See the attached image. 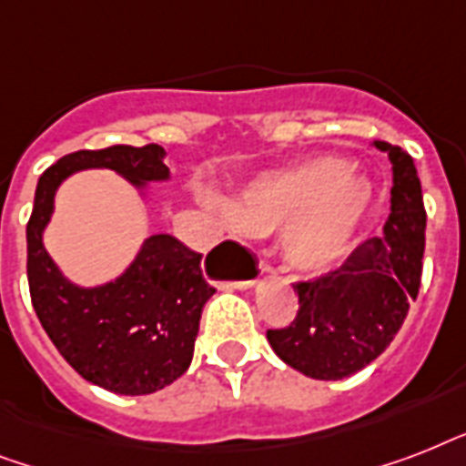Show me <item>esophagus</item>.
Returning <instances> with one entry per match:
<instances>
[{
	"instance_id": "34e87169",
	"label": "esophagus",
	"mask_w": 466,
	"mask_h": 466,
	"mask_svg": "<svg viewBox=\"0 0 466 466\" xmlns=\"http://www.w3.org/2000/svg\"><path fill=\"white\" fill-rule=\"evenodd\" d=\"M258 268H261V273H268V270H273L270 268V263H266V261H261V266H258Z\"/></svg>"
}]
</instances>
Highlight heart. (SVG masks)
Returning a JSON list of instances; mask_svg holds the SVG:
<instances>
[{"instance_id":"obj_1","label":"heart","mask_w":466,"mask_h":466,"mask_svg":"<svg viewBox=\"0 0 466 466\" xmlns=\"http://www.w3.org/2000/svg\"><path fill=\"white\" fill-rule=\"evenodd\" d=\"M350 168L346 157L321 155L263 174L229 200V215L248 234L278 232L292 270L321 273L343 256L370 205V183Z\"/></svg>"}]
</instances>
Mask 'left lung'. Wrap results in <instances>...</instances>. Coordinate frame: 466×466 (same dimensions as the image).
I'll list each match as a JSON object with an SVG mask.
<instances>
[{
  "label": "left lung",
  "instance_id": "left-lung-1",
  "mask_svg": "<svg viewBox=\"0 0 466 466\" xmlns=\"http://www.w3.org/2000/svg\"><path fill=\"white\" fill-rule=\"evenodd\" d=\"M394 164L384 237L362 244L324 276L292 283L299 307L290 324L268 329V343L290 368L314 380H343L384 353L419 298L426 208L413 159L375 142Z\"/></svg>",
  "mask_w": 466,
  "mask_h": 466
}]
</instances>
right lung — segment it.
Listing matches in <instances>:
<instances>
[{
    "label": "right lung",
    "mask_w": 466,
    "mask_h": 466,
    "mask_svg": "<svg viewBox=\"0 0 466 466\" xmlns=\"http://www.w3.org/2000/svg\"><path fill=\"white\" fill-rule=\"evenodd\" d=\"M89 167L113 168L135 186L168 176L159 145L79 149L47 167L25 225L33 309L62 358L86 382L130 397L152 394L188 370L200 314L215 288L200 268L203 254L171 234L149 237L116 283L91 290L67 283L43 248V229L57 186Z\"/></svg>",
    "instance_id": "right-lung-1"
}]
</instances>
